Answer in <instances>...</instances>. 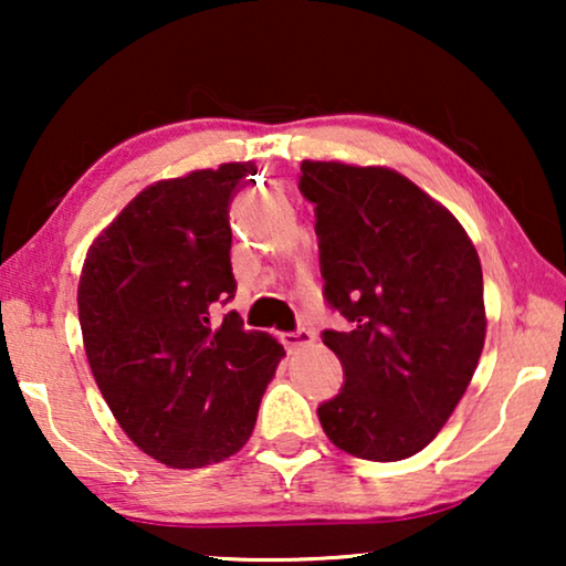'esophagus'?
<instances>
[{
	"label": "esophagus",
	"mask_w": 566,
	"mask_h": 566,
	"mask_svg": "<svg viewBox=\"0 0 566 566\" xmlns=\"http://www.w3.org/2000/svg\"><path fill=\"white\" fill-rule=\"evenodd\" d=\"M314 337H316V335H314L312 329H296V332H285V335H283L281 339H283L285 350L296 353V350H301V347L312 345Z\"/></svg>",
	"instance_id": "esophagus-1"
}]
</instances>
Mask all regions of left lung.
Returning a JSON list of instances; mask_svg holds the SVG:
<instances>
[{
	"label": "left lung",
	"instance_id": "obj_1",
	"mask_svg": "<svg viewBox=\"0 0 566 566\" xmlns=\"http://www.w3.org/2000/svg\"><path fill=\"white\" fill-rule=\"evenodd\" d=\"M316 206L324 293L350 322L324 332L345 386L316 409L339 451L366 461L420 453L453 415L486 337L482 262L467 229L381 165L301 161Z\"/></svg>",
	"mask_w": 566,
	"mask_h": 566
}]
</instances>
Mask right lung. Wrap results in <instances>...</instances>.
<instances>
[{
	"label": "right lung",
	"instance_id": "right-lung-1",
	"mask_svg": "<svg viewBox=\"0 0 566 566\" xmlns=\"http://www.w3.org/2000/svg\"><path fill=\"white\" fill-rule=\"evenodd\" d=\"M252 161L144 188L90 244L76 304L84 353L123 432L169 469L219 463L250 440L283 345L213 304L231 298L229 200Z\"/></svg>",
	"mask_w": 566,
	"mask_h": 566
}]
</instances>
